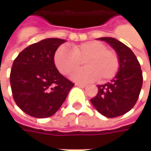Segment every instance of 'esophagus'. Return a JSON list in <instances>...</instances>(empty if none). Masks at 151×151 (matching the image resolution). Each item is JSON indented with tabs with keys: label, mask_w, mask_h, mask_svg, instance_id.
<instances>
[{
	"label": "esophagus",
	"mask_w": 151,
	"mask_h": 151,
	"mask_svg": "<svg viewBox=\"0 0 151 151\" xmlns=\"http://www.w3.org/2000/svg\"><path fill=\"white\" fill-rule=\"evenodd\" d=\"M76 86H79V87H81V88H84V87L86 86V85L80 84V83H76Z\"/></svg>",
	"instance_id": "obj_1"
}]
</instances>
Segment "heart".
Masks as SVG:
<instances>
[{
  "label": "heart",
  "instance_id": "1",
  "mask_svg": "<svg viewBox=\"0 0 151 151\" xmlns=\"http://www.w3.org/2000/svg\"><path fill=\"white\" fill-rule=\"evenodd\" d=\"M84 61L86 68L72 75L78 82H90L98 79L103 83L112 80L119 70L118 54L99 41H87L73 45L71 50L62 45L55 54V64L59 71L69 76L76 70Z\"/></svg>",
  "mask_w": 151,
  "mask_h": 151
}]
</instances>
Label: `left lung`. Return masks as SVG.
I'll return each instance as SVG.
<instances>
[{
  "mask_svg": "<svg viewBox=\"0 0 151 151\" xmlns=\"http://www.w3.org/2000/svg\"><path fill=\"white\" fill-rule=\"evenodd\" d=\"M110 44L119 59V72L106 84L97 86L96 96L91 102L107 118H116L131 110L139 98L143 84L141 67L133 51L113 38H100Z\"/></svg>",
  "mask_w": 151,
  "mask_h": 151,
  "instance_id": "left-lung-1",
  "label": "left lung"
}]
</instances>
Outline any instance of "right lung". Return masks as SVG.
Returning a JSON list of instances; mask_svg holds the SVG:
<instances>
[{"instance_id":"1","label":"right lung","mask_w":151,"mask_h":151,"mask_svg":"<svg viewBox=\"0 0 151 151\" xmlns=\"http://www.w3.org/2000/svg\"><path fill=\"white\" fill-rule=\"evenodd\" d=\"M65 42L46 38L29 45L14 60L10 74L12 96L16 104L32 117L54 115L75 85L55 65V51Z\"/></svg>"}]
</instances>
